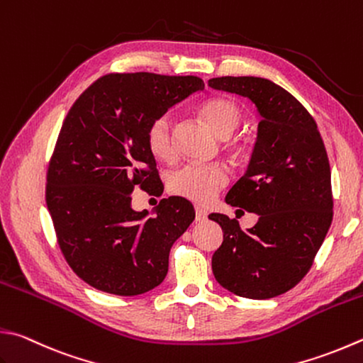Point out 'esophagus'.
Returning a JSON list of instances; mask_svg holds the SVG:
<instances>
[{"mask_svg":"<svg viewBox=\"0 0 363 363\" xmlns=\"http://www.w3.org/2000/svg\"><path fill=\"white\" fill-rule=\"evenodd\" d=\"M205 220H207V211H205V210L201 208V207H196V221L202 223V221H205Z\"/></svg>","mask_w":363,"mask_h":363,"instance_id":"obj_1","label":"esophagus"}]
</instances>
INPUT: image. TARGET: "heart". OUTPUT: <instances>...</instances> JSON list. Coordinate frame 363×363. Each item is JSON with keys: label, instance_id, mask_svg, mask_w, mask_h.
<instances>
[{"label": "heart", "instance_id": "b5f03b06", "mask_svg": "<svg viewBox=\"0 0 363 363\" xmlns=\"http://www.w3.org/2000/svg\"><path fill=\"white\" fill-rule=\"evenodd\" d=\"M202 113L208 125L215 129V133L224 139L230 138L243 121L240 106L225 98H216L205 102ZM145 139L150 153L156 160H175L177 148L174 140V118L169 112H164L152 120L147 128ZM228 182V170L221 164L189 162L170 175L169 189L174 194L184 197L191 202L208 205L213 202Z\"/></svg>", "mask_w": 363, "mask_h": 363}]
</instances>
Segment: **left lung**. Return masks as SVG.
<instances>
[{"mask_svg":"<svg viewBox=\"0 0 363 363\" xmlns=\"http://www.w3.org/2000/svg\"><path fill=\"white\" fill-rule=\"evenodd\" d=\"M215 90L251 99L261 115L245 175L225 196L232 207L257 213L243 230L221 213L208 218L224 238L211 257L216 281L246 298H272L302 281L333 218L330 164L308 111L272 80L216 77Z\"/></svg>","mask_w":363,"mask_h":363,"instance_id":"8db88e82","label":"left lung"}]
</instances>
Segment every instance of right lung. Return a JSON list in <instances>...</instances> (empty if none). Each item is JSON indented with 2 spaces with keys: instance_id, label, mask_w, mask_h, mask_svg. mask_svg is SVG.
Returning a JSON list of instances; mask_svg holds the SVG:
<instances>
[{
  "instance_id": "add662e5",
  "label": "right lung",
  "mask_w": 363,
  "mask_h": 363,
  "mask_svg": "<svg viewBox=\"0 0 363 363\" xmlns=\"http://www.w3.org/2000/svg\"><path fill=\"white\" fill-rule=\"evenodd\" d=\"M203 90L194 75L107 74L67 112L47 169L45 202L75 275L94 289L139 296L162 283L169 252L194 220L183 197L135 211L133 191L160 189L145 133L177 102Z\"/></svg>"
}]
</instances>
